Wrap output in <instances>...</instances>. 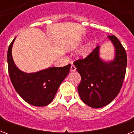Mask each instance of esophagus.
<instances>
[{"label":"esophagus","mask_w":134,"mask_h":134,"mask_svg":"<svg viewBox=\"0 0 134 134\" xmlns=\"http://www.w3.org/2000/svg\"><path fill=\"white\" fill-rule=\"evenodd\" d=\"M76 69V68L75 66H74V65H71V67H70V71H75Z\"/></svg>","instance_id":"34e87169"}]
</instances>
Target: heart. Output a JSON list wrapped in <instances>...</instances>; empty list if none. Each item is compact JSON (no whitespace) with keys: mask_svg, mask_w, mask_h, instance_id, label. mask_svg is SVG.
<instances>
[{"mask_svg":"<svg viewBox=\"0 0 134 134\" xmlns=\"http://www.w3.org/2000/svg\"><path fill=\"white\" fill-rule=\"evenodd\" d=\"M91 44H92V43H90V44L89 46H90V45H91ZM88 47H87V48H86V50L84 51V52L83 53V54H86V51H88Z\"/></svg>","mask_w":134,"mask_h":134,"instance_id":"b5f03b06","label":"heart"}]
</instances>
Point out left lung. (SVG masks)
<instances>
[{
  "instance_id": "obj_1",
  "label": "left lung",
  "mask_w": 134,
  "mask_h": 134,
  "mask_svg": "<svg viewBox=\"0 0 134 134\" xmlns=\"http://www.w3.org/2000/svg\"><path fill=\"white\" fill-rule=\"evenodd\" d=\"M115 48L113 60L104 62L99 58L97 46L86 58L74 64L81 75L78 91L81 100L92 108H102L110 104L120 91L127 68V53L115 35H108Z\"/></svg>"
}]
</instances>
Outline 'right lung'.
<instances>
[{"instance_id": "1", "label": "right lung", "mask_w": 134, "mask_h": 134, "mask_svg": "<svg viewBox=\"0 0 134 134\" xmlns=\"http://www.w3.org/2000/svg\"><path fill=\"white\" fill-rule=\"evenodd\" d=\"M14 39L7 51L8 71L12 83L17 93L27 103L44 106L52 102L59 86L69 74L71 65L49 67L35 73H26L18 69L12 56Z\"/></svg>"}]
</instances>
